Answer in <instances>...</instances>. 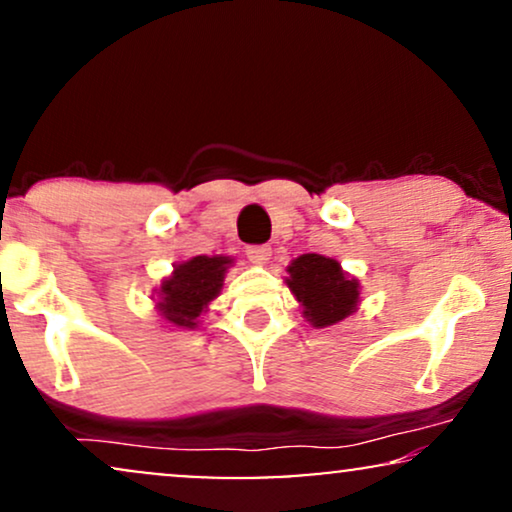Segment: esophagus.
Wrapping results in <instances>:
<instances>
[{"label": "esophagus", "instance_id": "1", "mask_svg": "<svg viewBox=\"0 0 512 512\" xmlns=\"http://www.w3.org/2000/svg\"><path fill=\"white\" fill-rule=\"evenodd\" d=\"M246 258H249L251 263H256V266H263V263H268L270 258V246L266 244L246 246Z\"/></svg>", "mask_w": 512, "mask_h": 512}]
</instances>
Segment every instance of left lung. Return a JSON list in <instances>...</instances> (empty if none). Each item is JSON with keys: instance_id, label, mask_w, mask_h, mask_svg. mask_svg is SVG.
<instances>
[{"instance_id": "1", "label": "left lung", "mask_w": 512, "mask_h": 512, "mask_svg": "<svg viewBox=\"0 0 512 512\" xmlns=\"http://www.w3.org/2000/svg\"><path fill=\"white\" fill-rule=\"evenodd\" d=\"M287 273V285L302 302L304 316L314 328L335 326L357 309L359 282L347 278L333 258L304 254L294 258Z\"/></svg>"}]
</instances>
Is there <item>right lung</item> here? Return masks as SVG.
I'll list each match as a JSON object with an SVG mask.
<instances>
[{"label":"right lung","instance_id":"obj_1","mask_svg":"<svg viewBox=\"0 0 512 512\" xmlns=\"http://www.w3.org/2000/svg\"><path fill=\"white\" fill-rule=\"evenodd\" d=\"M232 263L227 256H196L174 268L172 278L160 287V314L179 328H194L196 318L218 297L225 270Z\"/></svg>","mask_w":512,"mask_h":512}]
</instances>
